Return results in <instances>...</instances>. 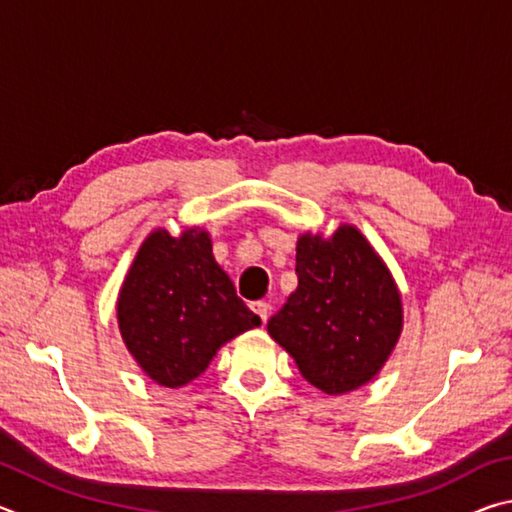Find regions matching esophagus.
I'll return each instance as SVG.
<instances>
[{"instance_id": "obj_1", "label": "esophagus", "mask_w": 512, "mask_h": 512, "mask_svg": "<svg viewBox=\"0 0 512 512\" xmlns=\"http://www.w3.org/2000/svg\"><path fill=\"white\" fill-rule=\"evenodd\" d=\"M253 311L255 314L259 316V320H262V323H266V318H268V302H262V300H257V302H253Z\"/></svg>"}]
</instances>
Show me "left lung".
I'll use <instances>...</instances> for the list:
<instances>
[{"instance_id": "left-lung-1", "label": "left lung", "mask_w": 512, "mask_h": 512, "mask_svg": "<svg viewBox=\"0 0 512 512\" xmlns=\"http://www.w3.org/2000/svg\"><path fill=\"white\" fill-rule=\"evenodd\" d=\"M298 289L268 320L300 375L329 395L354 391L377 375L402 332L400 293L386 264L352 225L334 237L302 235Z\"/></svg>"}]
</instances>
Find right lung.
<instances>
[{"label":"right lung","mask_w":512,"mask_h":512,"mask_svg":"<svg viewBox=\"0 0 512 512\" xmlns=\"http://www.w3.org/2000/svg\"><path fill=\"white\" fill-rule=\"evenodd\" d=\"M126 348L153 381L178 388L196 379L223 343L262 325L212 257L207 232L178 239L155 230L144 241L117 300Z\"/></svg>","instance_id":"1"}]
</instances>
